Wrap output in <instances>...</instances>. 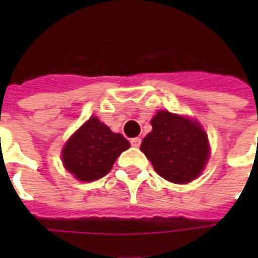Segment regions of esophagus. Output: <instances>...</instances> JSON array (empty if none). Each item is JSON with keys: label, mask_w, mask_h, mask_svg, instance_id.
<instances>
[{"label": "esophagus", "mask_w": 258, "mask_h": 258, "mask_svg": "<svg viewBox=\"0 0 258 258\" xmlns=\"http://www.w3.org/2000/svg\"><path fill=\"white\" fill-rule=\"evenodd\" d=\"M141 143H142L141 138H134V139H131V146H133V147H139Z\"/></svg>", "instance_id": "obj_1"}]
</instances>
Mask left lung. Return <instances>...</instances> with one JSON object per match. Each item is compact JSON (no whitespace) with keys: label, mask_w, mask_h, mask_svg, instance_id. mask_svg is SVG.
I'll return each mask as SVG.
<instances>
[{"label":"left lung","mask_w":258,"mask_h":258,"mask_svg":"<svg viewBox=\"0 0 258 258\" xmlns=\"http://www.w3.org/2000/svg\"><path fill=\"white\" fill-rule=\"evenodd\" d=\"M151 125L153 131L143 139L141 151L155 171L172 183H188L198 178L210 155L208 135L200 123L158 111Z\"/></svg>","instance_id":"left-lung-1"}]
</instances>
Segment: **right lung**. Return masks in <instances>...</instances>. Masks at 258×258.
Wrapping results in <instances>:
<instances>
[{
  "instance_id": "1",
  "label": "right lung",
  "mask_w": 258,
  "mask_h": 258,
  "mask_svg": "<svg viewBox=\"0 0 258 258\" xmlns=\"http://www.w3.org/2000/svg\"><path fill=\"white\" fill-rule=\"evenodd\" d=\"M127 149L130 142L121 134L112 133L96 116H91L67 142L61 159L76 179L92 182L108 174Z\"/></svg>"
}]
</instances>
